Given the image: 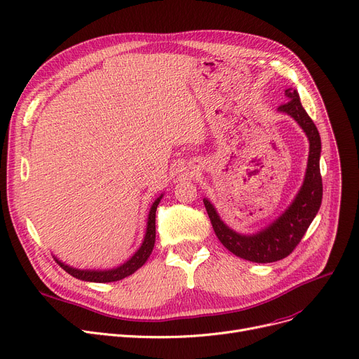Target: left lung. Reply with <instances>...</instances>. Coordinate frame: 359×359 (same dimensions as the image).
Listing matches in <instances>:
<instances>
[{
  "label": "left lung",
  "mask_w": 359,
  "mask_h": 359,
  "mask_svg": "<svg viewBox=\"0 0 359 359\" xmlns=\"http://www.w3.org/2000/svg\"><path fill=\"white\" fill-rule=\"evenodd\" d=\"M285 97L288 102L280 105L278 111L285 113L296 120L307 135L310 143L304 181L299 194L292 200L290 207L277 220H273L268 227L262 229L258 233L241 235L223 223L212 203L207 198L203 200L210 222L213 224L215 233L223 246L236 257L258 264L280 261L288 257L296 249L310 223L318 215L323 196V184L319 165L322 151L320 135L313 120L303 109L299 93L288 88L285 90Z\"/></svg>",
  "instance_id": "1"
}]
</instances>
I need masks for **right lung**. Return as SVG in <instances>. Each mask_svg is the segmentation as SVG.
<instances>
[{
    "instance_id": "right-lung-1",
    "label": "right lung",
    "mask_w": 359,
    "mask_h": 359,
    "mask_svg": "<svg viewBox=\"0 0 359 359\" xmlns=\"http://www.w3.org/2000/svg\"><path fill=\"white\" fill-rule=\"evenodd\" d=\"M162 196H159L155 203L152 204L151 210H149V216H147V227H146V233L143 238V242L140 245V248L136 250V254L129 259L126 261L123 265L113 268V269H104V271H98V269H78V268H72L67 264L60 262L59 259L55 258V261L65 269L68 273H71L72 277L82 280V281H90V283H113V281H118L123 280L126 277L132 276L135 271H137L146 261L149 258V255L152 254L154 246H155V235H156V227H155V216H156V208L158 204L161 201Z\"/></svg>"
}]
</instances>
